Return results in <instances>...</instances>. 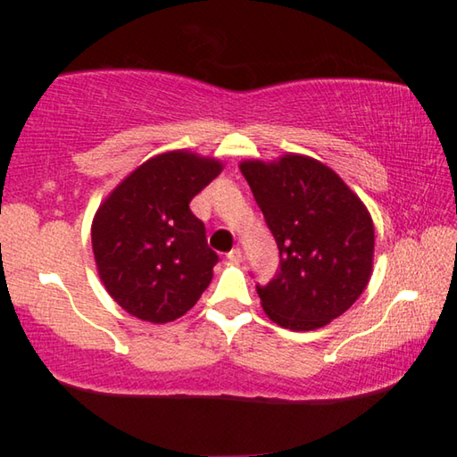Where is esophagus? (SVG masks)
Segmentation results:
<instances>
[{"label":"esophagus","instance_id":"34e87169","mask_svg":"<svg viewBox=\"0 0 457 457\" xmlns=\"http://www.w3.org/2000/svg\"><path fill=\"white\" fill-rule=\"evenodd\" d=\"M228 260L229 262H242L244 260L242 250H239V247H234V250H229L228 252Z\"/></svg>","mask_w":457,"mask_h":457}]
</instances>
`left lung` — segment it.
I'll list each match as a JSON object with an SVG mask.
<instances>
[{
	"label": "left lung",
	"mask_w": 457,
	"mask_h": 457,
	"mask_svg": "<svg viewBox=\"0 0 457 457\" xmlns=\"http://www.w3.org/2000/svg\"><path fill=\"white\" fill-rule=\"evenodd\" d=\"M239 169L280 252L276 276L256 284L266 314L284 328L312 330L349 311L373 268L367 207L335 171L300 154Z\"/></svg>",
	"instance_id": "1"
}]
</instances>
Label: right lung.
Segmentation results:
<instances>
[{"instance_id": "add662e5", "label": "right lung", "mask_w": 457, "mask_h": 457, "mask_svg": "<svg viewBox=\"0 0 457 457\" xmlns=\"http://www.w3.org/2000/svg\"><path fill=\"white\" fill-rule=\"evenodd\" d=\"M220 171L213 159L165 153L130 173L100 205L92 221L98 274L129 314L171 322L210 286L220 256L189 204Z\"/></svg>"}]
</instances>
